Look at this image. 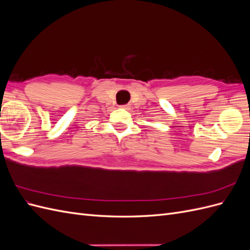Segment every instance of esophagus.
<instances>
[{
	"label": "esophagus",
	"instance_id": "obj_1",
	"mask_svg": "<svg viewBox=\"0 0 250 250\" xmlns=\"http://www.w3.org/2000/svg\"><path fill=\"white\" fill-rule=\"evenodd\" d=\"M120 107H121V108H123V109H129V105H127V104L120 105Z\"/></svg>",
	"mask_w": 250,
	"mask_h": 250
}]
</instances>
